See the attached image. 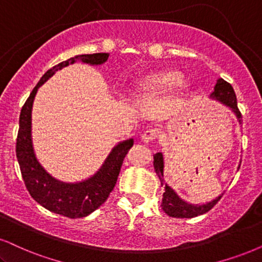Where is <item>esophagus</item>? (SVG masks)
Wrapping results in <instances>:
<instances>
[{
	"label": "esophagus",
	"mask_w": 262,
	"mask_h": 262,
	"mask_svg": "<svg viewBox=\"0 0 262 262\" xmlns=\"http://www.w3.org/2000/svg\"><path fill=\"white\" fill-rule=\"evenodd\" d=\"M140 138H141V141H144V142L152 141V140H155V139L158 138V130L157 129H148V130L142 132Z\"/></svg>",
	"instance_id": "34e87169"
}]
</instances>
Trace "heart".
<instances>
[{
    "label": "heart",
    "instance_id": "obj_1",
    "mask_svg": "<svg viewBox=\"0 0 262 262\" xmlns=\"http://www.w3.org/2000/svg\"><path fill=\"white\" fill-rule=\"evenodd\" d=\"M180 82V76L174 72H168V74L155 75L148 78L141 87V94L144 95H158L167 93L177 87Z\"/></svg>",
    "mask_w": 262,
    "mask_h": 262
}]
</instances>
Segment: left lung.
I'll list each match as a JSON object with an SVG mask.
<instances>
[{
  "mask_svg": "<svg viewBox=\"0 0 262 262\" xmlns=\"http://www.w3.org/2000/svg\"><path fill=\"white\" fill-rule=\"evenodd\" d=\"M209 98L211 100L219 101L220 104L226 106L228 110L232 111L234 116L237 117V121L239 122V124L242 123V115L237 107L236 94H234L232 85L230 83H227L223 78L216 79V84L214 85V89L210 93ZM154 168L156 174L160 178L161 184H163L164 158L162 152H157V154L154 155ZM238 168H239V165H238ZM221 196H223V193L220 196L215 197L214 200L205 202L203 204H192L183 200L169 185L164 184V192L161 207L164 210V213L171 217H186V219H190V217L198 216V215L209 211L217 203V201L220 200Z\"/></svg>",
  "mask_w": 262,
  "mask_h": 262,
  "instance_id": "8db88e82",
  "label": "left lung"
}]
</instances>
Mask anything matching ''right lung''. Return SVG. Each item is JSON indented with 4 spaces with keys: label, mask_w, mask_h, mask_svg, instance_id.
I'll use <instances>...</instances> for the list:
<instances>
[{
    "label": "right lung",
    "mask_w": 262,
    "mask_h": 262,
    "mask_svg": "<svg viewBox=\"0 0 262 262\" xmlns=\"http://www.w3.org/2000/svg\"><path fill=\"white\" fill-rule=\"evenodd\" d=\"M108 55V53L81 54L53 66L51 70L42 76L36 87L30 93V97L23 106L19 117L15 150L16 160L29 193L43 208L70 219L87 216L107 200L117 181L123 158L129 148L133 146V138L120 141L114 146L101 167L92 177L77 183H64L53 178L36 157L31 134L32 105L38 88L58 70L76 61L95 66L102 65L107 61Z\"/></svg>",
    "instance_id": "1"
}]
</instances>
